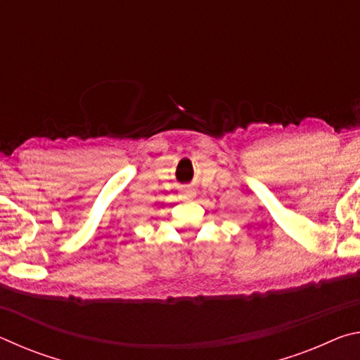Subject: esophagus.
Masks as SVG:
<instances>
[{"instance_id": "esophagus-1", "label": "esophagus", "mask_w": 360, "mask_h": 360, "mask_svg": "<svg viewBox=\"0 0 360 360\" xmlns=\"http://www.w3.org/2000/svg\"><path fill=\"white\" fill-rule=\"evenodd\" d=\"M181 197H182V198H191V197H193V191H192L191 187H182Z\"/></svg>"}]
</instances>
